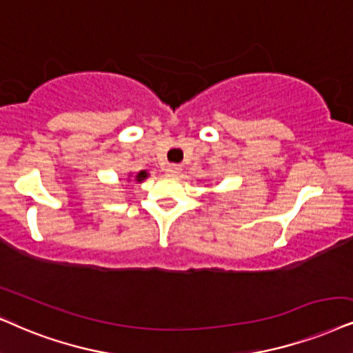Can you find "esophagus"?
Masks as SVG:
<instances>
[{"label":"esophagus","mask_w":353,"mask_h":353,"mask_svg":"<svg viewBox=\"0 0 353 353\" xmlns=\"http://www.w3.org/2000/svg\"><path fill=\"white\" fill-rule=\"evenodd\" d=\"M164 172H166V176H177V174L181 172V168L177 166V164H168L166 169H164Z\"/></svg>","instance_id":"esophagus-1"}]
</instances>
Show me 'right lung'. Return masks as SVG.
<instances>
[{
	"label": "right lung",
	"instance_id": "obj_1",
	"mask_svg": "<svg viewBox=\"0 0 353 353\" xmlns=\"http://www.w3.org/2000/svg\"><path fill=\"white\" fill-rule=\"evenodd\" d=\"M146 177H148V172H146V171H140V172H138L137 176H135V181H137V182H143V181L146 179Z\"/></svg>",
	"mask_w": 353,
	"mask_h": 353
}]
</instances>
